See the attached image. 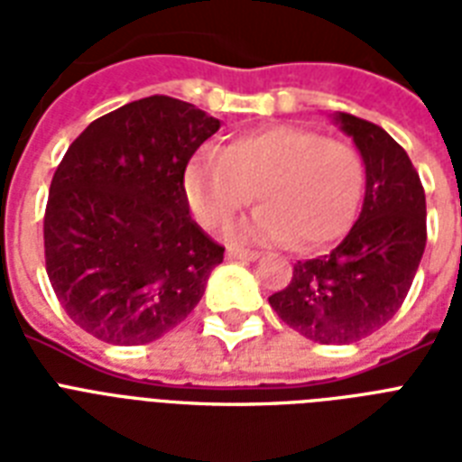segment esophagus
Segmentation results:
<instances>
[{
	"instance_id": "34e87169",
	"label": "esophagus",
	"mask_w": 462,
	"mask_h": 462,
	"mask_svg": "<svg viewBox=\"0 0 462 462\" xmlns=\"http://www.w3.org/2000/svg\"><path fill=\"white\" fill-rule=\"evenodd\" d=\"M225 259H227V261H256V259H259V254L245 252V249H227Z\"/></svg>"
}]
</instances>
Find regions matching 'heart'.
Here are the masks:
<instances>
[{
	"mask_svg": "<svg viewBox=\"0 0 462 462\" xmlns=\"http://www.w3.org/2000/svg\"><path fill=\"white\" fill-rule=\"evenodd\" d=\"M261 208L235 230L239 245H295L314 252L350 230L365 196V162L350 143L302 126L239 134L220 153L189 160L184 196L206 230H220L254 199Z\"/></svg>",
	"mask_w": 462,
	"mask_h": 462,
	"instance_id": "heart-1",
	"label": "heart"
}]
</instances>
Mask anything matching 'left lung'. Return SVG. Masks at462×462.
Segmentation results:
<instances>
[{"label": "left lung", "mask_w": 462, "mask_h": 462, "mask_svg": "<svg viewBox=\"0 0 462 462\" xmlns=\"http://www.w3.org/2000/svg\"><path fill=\"white\" fill-rule=\"evenodd\" d=\"M333 125L365 162L362 213L333 252L297 261L288 288L268 302L300 336L345 345L379 330L408 297L427 245V201L420 174L391 134L347 112H336Z\"/></svg>", "instance_id": "1"}]
</instances>
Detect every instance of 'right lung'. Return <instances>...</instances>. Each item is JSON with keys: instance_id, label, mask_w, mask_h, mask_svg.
<instances>
[{"instance_id": "right-lung-1", "label": "right lung", "mask_w": 462, "mask_h": 462, "mask_svg": "<svg viewBox=\"0 0 462 462\" xmlns=\"http://www.w3.org/2000/svg\"><path fill=\"white\" fill-rule=\"evenodd\" d=\"M220 129L151 96L90 122L50 184L45 263L69 319L112 345L153 343L201 302L223 246L191 220L184 170Z\"/></svg>"}]
</instances>
